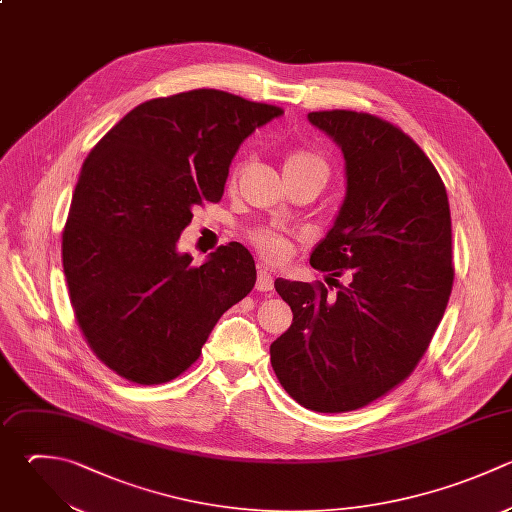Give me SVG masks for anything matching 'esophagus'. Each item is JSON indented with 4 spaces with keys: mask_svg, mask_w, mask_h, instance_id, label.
<instances>
[{
    "mask_svg": "<svg viewBox=\"0 0 512 512\" xmlns=\"http://www.w3.org/2000/svg\"><path fill=\"white\" fill-rule=\"evenodd\" d=\"M256 288H258L260 292H270V290L274 288V278H272V274H270L268 270H264V268H260V270H258V276H256Z\"/></svg>",
    "mask_w": 512,
    "mask_h": 512,
    "instance_id": "1",
    "label": "esophagus"
}]
</instances>
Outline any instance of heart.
<instances>
[{
  "label": "heart",
  "mask_w": 512,
  "mask_h": 512,
  "mask_svg": "<svg viewBox=\"0 0 512 512\" xmlns=\"http://www.w3.org/2000/svg\"><path fill=\"white\" fill-rule=\"evenodd\" d=\"M238 168L232 172V180L236 178ZM284 174H314L322 180L328 176L326 160L310 150H294L284 160ZM252 246L268 264H282L292 250V242L286 234L270 230V228H256L248 234Z\"/></svg>",
  "instance_id": "obj_1"
}]
</instances>
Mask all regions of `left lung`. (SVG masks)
<instances>
[{
	"label": "left lung",
	"mask_w": 512,
	"mask_h": 512,
	"mask_svg": "<svg viewBox=\"0 0 512 512\" xmlns=\"http://www.w3.org/2000/svg\"><path fill=\"white\" fill-rule=\"evenodd\" d=\"M346 162V198L312 268L350 284L278 278L292 326L272 342L284 390L314 412H350L402 384L446 310L454 268L444 182L420 146L364 112H310Z\"/></svg>",
	"instance_id": "obj_1"
}]
</instances>
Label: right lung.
Instances as JSON below:
<instances>
[{
  "label": "right lung",
  "mask_w": 512,
  "mask_h": 512,
  "mask_svg": "<svg viewBox=\"0 0 512 512\" xmlns=\"http://www.w3.org/2000/svg\"><path fill=\"white\" fill-rule=\"evenodd\" d=\"M220 90L148 100L90 152L62 234L64 274L92 352L136 384H162L202 354L218 318L250 294L252 254H178L192 208L220 202L240 144L282 116Z\"/></svg>",
  "instance_id": "1"
}]
</instances>
